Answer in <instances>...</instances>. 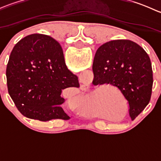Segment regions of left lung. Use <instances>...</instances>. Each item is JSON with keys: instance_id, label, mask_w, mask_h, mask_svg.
Listing matches in <instances>:
<instances>
[{"instance_id": "left-lung-1", "label": "left lung", "mask_w": 161, "mask_h": 161, "mask_svg": "<svg viewBox=\"0 0 161 161\" xmlns=\"http://www.w3.org/2000/svg\"><path fill=\"white\" fill-rule=\"evenodd\" d=\"M92 71L97 84H111L121 92L134 120L147 106L153 88L150 58L139 45L129 40L107 42L95 53Z\"/></svg>"}]
</instances>
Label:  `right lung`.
<instances>
[{"instance_id":"obj_1","label":"right lung","mask_w":161,"mask_h":161,"mask_svg":"<svg viewBox=\"0 0 161 161\" xmlns=\"http://www.w3.org/2000/svg\"><path fill=\"white\" fill-rule=\"evenodd\" d=\"M8 93L20 113L41 121L69 120L61 105L62 90L79 87L68 69L61 45L51 36L31 34L11 51L6 69Z\"/></svg>"}]
</instances>
